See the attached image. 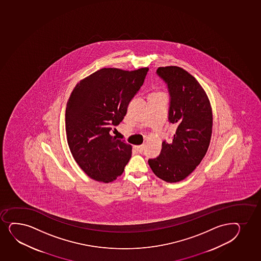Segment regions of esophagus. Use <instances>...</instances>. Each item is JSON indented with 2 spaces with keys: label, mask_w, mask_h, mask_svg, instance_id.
Returning a JSON list of instances; mask_svg holds the SVG:
<instances>
[{
  "label": "esophagus",
  "mask_w": 261,
  "mask_h": 261,
  "mask_svg": "<svg viewBox=\"0 0 261 261\" xmlns=\"http://www.w3.org/2000/svg\"><path fill=\"white\" fill-rule=\"evenodd\" d=\"M136 149H137V150H138V152H143V151H144V144H141V145H138V146H136Z\"/></svg>",
  "instance_id": "34e87169"
}]
</instances>
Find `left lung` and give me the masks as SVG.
Returning <instances> with one entry per match:
<instances>
[{
  "mask_svg": "<svg viewBox=\"0 0 261 261\" xmlns=\"http://www.w3.org/2000/svg\"><path fill=\"white\" fill-rule=\"evenodd\" d=\"M156 74L170 94L168 119L177 126L171 143L164 141L156 159L148 160L156 177L176 183L200 164L210 144L213 111L205 91L194 76L177 66L159 67Z\"/></svg>",
  "mask_w": 261,
  "mask_h": 261,
  "instance_id": "8db88e82",
  "label": "left lung"
}]
</instances>
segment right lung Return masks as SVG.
I'll list each match as a JSON object with an SVG mask.
<instances>
[{"label": "right lung", "mask_w": 261, "mask_h": 261, "mask_svg": "<svg viewBox=\"0 0 261 261\" xmlns=\"http://www.w3.org/2000/svg\"><path fill=\"white\" fill-rule=\"evenodd\" d=\"M148 70L103 68L72 91L65 113L67 141L75 162L90 178L109 183L124 171L132 145L112 137L111 130L123 121Z\"/></svg>", "instance_id": "right-lung-1"}]
</instances>
